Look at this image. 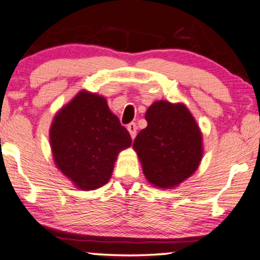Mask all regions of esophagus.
Segmentation results:
<instances>
[{"mask_svg":"<svg viewBox=\"0 0 260 260\" xmlns=\"http://www.w3.org/2000/svg\"><path fill=\"white\" fill-rule=\"evenodd\" d=\"M127 129H128V132H129L131 137H132V139H134V138H136V136H137V124L134 122H131L127 126Z\"/></svg>","mask_w":260,"mask_h":260,"instance_id":"esophagus-1","label":"esophagus"}]
</instances>
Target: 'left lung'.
<instances>
[{
	"mask_svg": "<svg viewBox=\"0 0 260 260\" xmlns=\"http://www.w3.org/2000/svg\"><path fill=\"white\" fill-rule=\"evenodd\" d=\"M147 127L133 143L143 173L151 185L175 188L202 162L203 133L183 103L153 102L145 114Z\"/></svg>",
	"mask_w": 260,
	"mask_h": 260,
	"instance_id": "obj_1",
	"label": "left lung"
}]
</instances>
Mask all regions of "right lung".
<instances>
[{"label":"right lung","mask_w":260,"mask_h":260,"mask_svg":"<svg viewBox=\"0 0 260 260\" xmlns=\"http://www.w3.org/2000/svg\"><path fill=\"white\" fill-rule=\"evenodd\" d=\"M49 139L56 168L81 190L106 185L119 153L132 145L106 97L86 90L55 114Z\"/></svg>","instance_id":"1"}]
</instances>
